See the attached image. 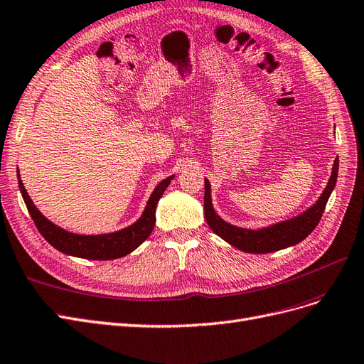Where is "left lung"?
<instances>
[{"instance_id": "8db88e82", "label": "left lung", "mask_w": 364, "mask_h": 364, "mask_svg": "<svg viewBox=\"0 0 364 364\" xmlns=\"http://www.w3.org/2000/svg\"><path fill=\"white\" fill-rule=\"evenodd\" d=\"M337 172H338V159L334 160L331 177L328 180V184L323 189L322 195L319 196L318 201L306 210V212H302L301 215L290 218L287 220H281V222H277V224L263 227V228H257V230L236 227L222 219L213 208L212 187H210V181L205 178V192H204L205 220L208 227L212 228V231L218 234L220 239H224L231 246H234V248H237L243 252L267 254V252H275L279 250L289 248V246L296 245L301 240L306 239L316 228V225L319 224L325 205L328 203V198H330L331 192L336 187Z\"/></svg>"}]
</instances>
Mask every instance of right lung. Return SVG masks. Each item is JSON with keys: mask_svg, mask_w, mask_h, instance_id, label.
I'll list each match as a JSON object with an SVG mask.
<instances>
[{"mask_svg": "<svg viewBox=\"0 0 364 364\" xmlns=\"http://www.w3.org/2000/svg\"><path fill=\"white\" fill-rule=\"evenodd\" d=\"M18 175V186L24 203L28 208V213L31 219L36 224L39 232L43 239L48 242L57 251H60L66 255L78 257V259L86 260H114L121 259V257L133 252L137 246L142 245L149 234L154 230L156 224V208L159 199L165 193L166 187L171 184L175 175L160 181L156 189L152 191L144 213L134 222V224L128 225L119 231L105 232V234H77L62 227L55 225L48 218H45L38 207L31 201L30 195L27 193L24 183L19 177V169L16 171Z\"/></svg>", "mask_w": 364, "mask_h": 364, "instance_id": "obj_1", "label": "right lung"}]
</instances>
